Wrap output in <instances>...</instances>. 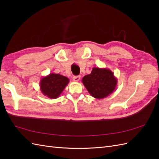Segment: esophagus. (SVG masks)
Masks as SVG:
<instances>
[{"label":"esophagus","instance_id":"obj_1","mask_svg":"<svg viewBox=\"0 0 159 159\" xmlns=\"http://www.w3.org/2000/svg\"><path fill=\"white\" fill-rule=\"evenodd\" d=\"M72 79H73L74 81L78 82V81H79V80L80 79V76H74L73 78H72Z\"/></svg>","mask_w":159,"mask_h":159}]
</instances>
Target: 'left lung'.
<instances>
[{
	"mask_svg": "<svg viewBox=\"0 0 159 159\" xmlns=\"http://www.w3.org/2000/svg\"><path fill=\"white\" fill-rule=\"evenodd\" d=\"M82 83L90 95L96 99H103L116 88L117 79L108 68L93 67L92 72L85 76Z\"/></svg>",
	"mask_w": 159,
	"mask_h": 159,
	"instance_id": "8db88e82",
	"label": "left lung"
}]
</instances>
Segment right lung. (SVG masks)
Here are the masks:
<instances>
[{"label":"right lung","mask_w":159,"mask_h":159,"mask_svg":"<svg viewBox=\"0 0 159 159\" xmlns=\"http://www.w3.org/2000/svg\"><path fill=\"white\" fill-rule=\"evenodd\" d=\"M69 81L68 78L65 76L51 73L40 80V90L43 95L49 98L55 99L63 92Z\"/></svg>","instance_id":"right-lung-1"}]
</instances>
